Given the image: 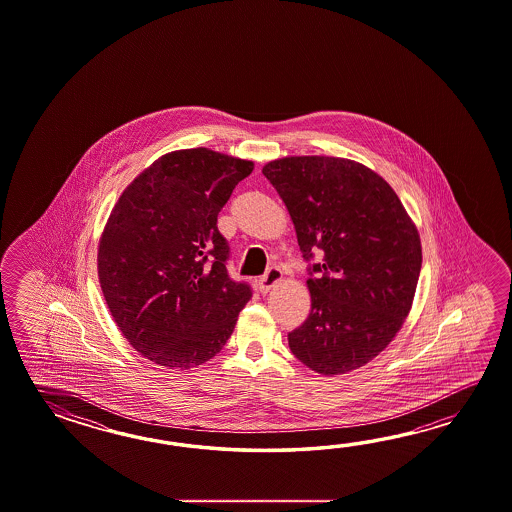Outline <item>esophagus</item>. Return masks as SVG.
I'll use <instances>...</instances> for the list:
<instances>
[{"mask_svg": "<svg viewBox=\"0 0 512 512\" xmlns=\"http://www.w3.org/2000/svg\"><path fill=\"white\" fill-rule=\"evenodd\" d=\"M283 272L280 267H271L269 271L265 272L260 278V291L261 293H269L274 285L282 282Z\"/></svg>", "mask_w": 512, "mask_h": 512, "instance_id": "34e87169", "label": "esophagus"}]
</instances>
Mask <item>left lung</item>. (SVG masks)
<instances>
[{"mask_svg": "<svg viewBox=\"0 0 512 512\" xmlns=\"http://www.w3.org/2000/svg\"><path fill=\"white\" fill-rule=\"evenodd\" d=\"M282 197L305 261L311 313L289 348L307 368L342 375L375 359L412 309L421 240L401 199L364 164L324 155L263 166Z\"/></svg>", "mask_w": 512, "mask_h": 512, "instance_id": "8db88e82", "label": "left lung"}]
</instances>
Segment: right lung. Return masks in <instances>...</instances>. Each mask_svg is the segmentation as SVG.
<instances>
[{
  "label": "right lung",
  "instance_id": "add662e5",
  "mask_svg": "<svg viewBox=\"0 0 512 512\" xmlns=\"http://www.w3.org/2000/svg\"><path fill=\"white\" fill-rule=\"evenodd\" d=\"M252 161L177 150L137 175L98 243V282L124 338L146 359L190 370L227 344L251 287L230 280L218 214Z\"/></svg>",
  "mask_w": 512,
  "mask_h": 512
}]
</instances>
